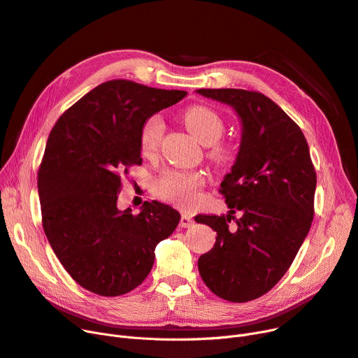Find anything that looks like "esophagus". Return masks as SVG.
Returning <instances> with one entry per match:
<instances>
[{
  "mask_svg": "<svg viewBox=\"0 0 358 358\" xmlns=\"http://www.w3.org/2000/svg\"><path fill=\"white\" fill-rule=\"evenodd\" d=\"M194 224V220L190 215H182L181 219H180V228H192Z\"/></svg>",
  "mask_w": 358,
  "mask_h": 358,
  "instance_id": "34e87169",
  "label": "esophagus"
}]
</instances>
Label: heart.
<instances>
[{
    "label": "heart",
    "mask_w": 358,
    "mask_h": 358,
    "mask_svg": "<svg viewBox=\"0 0 358 358\" xmlns=\"http://www.w3.org/2000/svg\"><path fill=\"white\" fill-rule=\"evenodd\" d=\"M182 122L190 134L203 145L210 146L209 157L217 165H227L234 159V148L219 143L224 122L217 111L206 106H193L182 113ZM164 135V123L159 117L148 119L141 129V150L145 157H152L159 149ZM204 178L200 173L166 171L155 181L158 196L173 201L181 208H192L199 199V189Z\"/></svg>",
    "instance_id": "1"
}]
</instances>
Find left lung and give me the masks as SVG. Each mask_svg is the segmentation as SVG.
Returning a JSON list of instances; mask_svg holds the SVG:
<instances>
[{"label": "left lung", "instance_id": "obj_1", "mask_svg": "<svg viewBox=\"0 0 358 358\" xmlns=\"http://www.w3.org/2000/svg\"><path fill=\"white\" fill-rule=\"evenodd\" d=\"M197 94L232 107L241 141L220 192L227 216L197 215L216 232L213 248L199 258V273L216 296L242 303L271 290L310 229L316 174L300 127L264 94L201 88ZM238 213L235 227L229 222Z\"/></svg>", "mask_w": 358, "mask_h": 358}]
</instances>
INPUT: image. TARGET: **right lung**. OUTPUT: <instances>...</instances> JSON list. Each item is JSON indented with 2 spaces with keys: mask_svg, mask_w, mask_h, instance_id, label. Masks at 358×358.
Returning <instances> with one entry per match:
<instances>
[{
  "mask_svg": "<svg viewBox=\"0 0 358 358\" xmlns=\"http://www.w3.org/2000/svg\"><path fill=\"white\" fill-rule=\"evenodd\" d=\"M185 91L126 80L100 84L53 126L37 178L43 229L80 286L100 296L138 287L155 248L181 219L171 206L145 201L138 215L117 209L120 176L142 164L143 123L182 100Z\"/></svg>",
  "mask_w": 358,
  "mask_h": 358,
  "instance_id": "1",
  "label": "right lung"
}]
</instances>
